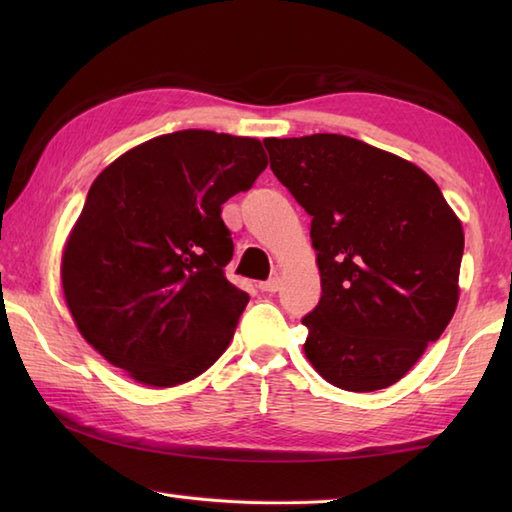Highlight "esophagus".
Returning a JSON list of instances; mask_svg holds the SVG:
<instances>
[{
	"label": "esophagus",
	"mask_w": 512,
	"mask_h": 512,
	"mask_svg": "<svg viewBox=\"0 0 512 512\" xmlns=\"http://www.w3.org/2000/svg\"><path fill=\"white\" fill-rule=\"evenodd\" d=\"M279 286H281L279 277H273V279H268V281H262V284H259V290H262V292H277Z\"/></svg>",
	"instance_id": "esophagus-1"
}]
</instances>
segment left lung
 I'll return each mask as SVG.
<instances>
[{
    "mask_svg": "<svg viewBox=\"0 0 512 512\" xmlns=\"http://www.w3.org/2000/svg\"><path fill=\"white\" fill-rule=\"evenodd\" d=\"M270 169L312 215V367L345 391L398 383L458 306L464 231L420 167L350 136L266 138Z\"/></svg>",
    "mask_w": 512,
    "mask_h": 512,
    "instance_id": "obj_1",
    "label": "left lung"
}]
</instances>
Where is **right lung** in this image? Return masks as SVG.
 I'll use <instances>...</instances> for the list:
<instances>
[{
  "instance_id": "right-lung-1",
  "label": "right lung",
  "mask_w": 512,
  "mask_h": 512,
  "mask_svg": "<svg viewBox=\"0 0 512 512\" xmlns=\"http://www.w3.org/2000/svg\"><path fill=\"white\" fill-rule=\"evenodd\" d=\"M268 165L257 138L209 129L151 138L92 182L61 259L76 328L114 367L173 387L224 354L248 303L224 275L222 204Z\"/></svg>"
}]
</instances>
